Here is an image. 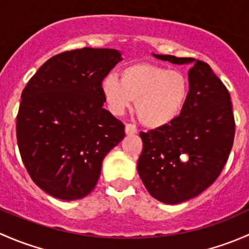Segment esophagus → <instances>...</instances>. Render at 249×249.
I'll list each match as a JSON object with an SVG mask.
<instances>
[{
  "mask_svg": "<svg viewBox=\"0 0 249 249\" xmlns=\"http://www.w3.org/2000/svg\"><path fill=\"white\" fill-rule=\"evenodd\" d=\"M125 132H126L127 135H135V134H137V127H136V125H134V124H126V125H125Z\"/></svg>",
  "mask_w": 249,
  "mask_h": 249,
  "instance_id": "1",
  "label": "esophagus"
}]
</instances>
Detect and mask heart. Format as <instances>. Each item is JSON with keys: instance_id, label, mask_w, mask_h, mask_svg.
Masks as SVG:
<instances>
[{"instance_id": "b5f03b06", "label": "heart", "mask_w": 249, "mask_h": 249, "mask_svg": "<svg viewBox=\"0 0 249 249\" xmlns=\"http://www.w3.org/2000/svg\"><path fill=\"white\" fill-rule=\"evenodd\" d=\"M108 109L120 115L136 101V114L150 129L169 125L182 113L190 94L188 77L178 70L140 62L126 66L120 79L108 74L101 83Z\"/></svg>"}]
</instances>
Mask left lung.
Listing matches in <instances>:
<instances>
[{"label": "left lung", "instance_id": "1", "mask_svg": "<svg viewBox=\"0 0 249 249\" xmlns=\"http://www.w3.org/2000/svg\"><path fill=\"white\" fill-rule=\"evenodd\" d=\"M154 56L178 65L194 62L182 113L169 125L140 134L141 179L154 199L175 205L199 195L219 177L233 144L235 118L229 91L210 65L193 57Z\"/></svg>", "mask_w": 249, "mask_h": 249}]
</instances>
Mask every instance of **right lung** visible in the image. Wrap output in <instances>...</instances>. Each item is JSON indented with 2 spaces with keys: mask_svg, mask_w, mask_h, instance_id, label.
Returning <instances> with one entry per match:
<instances>
[{
  "mask_svg": "<svg viewBox=\"0 0 249 249\" xmlns=\"http://www.w3.org/2000/svg\"><path fill=\"white\" fill-rule=\"evenodd\" d=\"M115 49L60 53L22 90L17 141L30 177L57 199L94 190L105 157L125 136V125L104 108V78L120 61Z\"/></svg>",
  "mask_w": 249,
  "mask_h": 249,
  "instance_id": "obj_1",
  "label": "right lung"
}]
</instances>
